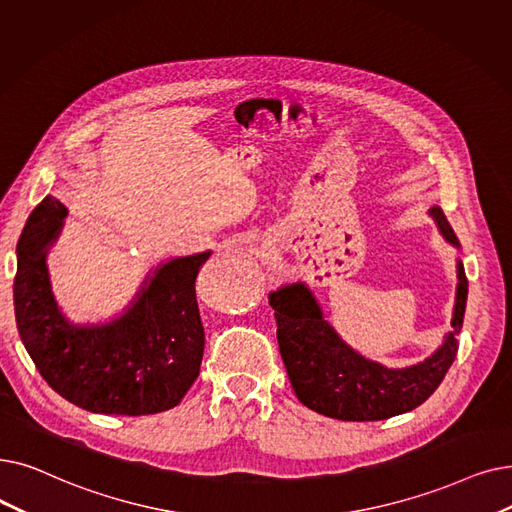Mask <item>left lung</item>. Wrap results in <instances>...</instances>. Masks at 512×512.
I'll return each instance as SVG.
<instances>
[{
  "label": "left lung",
  "instance_id": "left-lung-1",
  "mask_svg": "<svg viewBox=\"0 0 512 512\" xmlns=\"http://www.w3.org/2000/svg\"><path fill=\"white\" fill-rule=\"evenodd\" d=\"M429 215L454 247L458 238L439 207ZM458 286L452 316V330L425 362L408 368H387L366 360L353 351L326 320L307 284H286L270 295L276 311L278 347L286 374L299 402L337 420H385L404 414L427 402L441 385L458 353V332L462 328L469 280L458 261Z\"/></svg>",
  "mask_w": 512,
  "mask_h": 512
}]
</instances>
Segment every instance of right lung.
Here are the masks:
<instances>
[{
  "label": "right lung",
  "mask_w": 512,
  "mask_h": 512,
  "mask_svg": "<svg viewBox=\"0 0 512 512\" xmlns=\"http://www.w3.org/2000/svg\"><path fill=\"white\" fill-rule=\"evenodd\" d=\"M66 213L58 198H43L16 247V326L43 381L96 414L144 416L177 406L201 372L196 276L211 251L159 265L123 316L79 326L60 311L46 265Z\"/></svg>",
  "instance_id": "obj_1"
}]
</instances>
